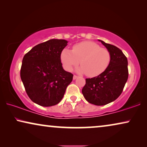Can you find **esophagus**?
I'll list each match as a JSON object with an SVG mask.
<instances>
[{
    "label": "esophagus",
    "mask_w": 147,
    "mask_h": 147,
    "mask_svg": "<svg viewBox=\"0 0 147 147\" xmlns=\"http://www.w3.org/2000/svg\"><path fill=\"white\" fill-rule=\"evenodd\" d=\"M77 78H78V76H77L74 75V76H73V79H74V80H76V79H77Z\"/></svg>",
    "instance_id": "1"
}]
</instances>
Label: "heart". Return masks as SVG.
Listing matches in <instances>:
<instances>
[{"label":"heart","instance_id":"b5f03b06","mask_svg":"<svg viewBox=\"0 0 147 147\" xmlns=\"http://www.w3.org/2000/svg\"><path fill=\"white\" fill-rule=\"evenodd\" d=\"M60 60L67 71H71L80 61L82 66L77 69L78 72L94 78L107 69L110 62V53L108 49L100 47L95 42L85 41L74 45L72 51L68 49L62 50Z\"/></svg>","mask_w":147,"mask_h":147}]
</instances>
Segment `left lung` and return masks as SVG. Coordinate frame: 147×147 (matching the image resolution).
Wrapping results in <instances>:
<instances>
[{"mask_svg":"<svg viewBox=\"0 0 147 147\" xmlns=\"http://www.w3.org/2000/svg\"><path fill=\"white\" fill-rule=\"evenodd\" d=\"M98 41L110 52V64L100 75L86 79L82 92L89 103L104 106L114 101L121 94L128 77V60L119 48Z\"/></svg>","mask_w":147,"mask_h":147,"instance_id":"left-lung-1","label":"left lung"}]
</instances>
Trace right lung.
<instances>
[{
	"label": "right lung",
	"instance_id": "obj_1",
	"mask_svg": "<svg viewBox=\"0 0 147 147\" xmlns=\"http://www.w3.org/2000/svg\"><path fill=\"white\" fill-rule=\"evenodd\" d=\"M68 41L50 39L38 44L24 56L21 78L34 103L48 107L59 103L73 74L62 67L60 55Z\"/></svg>",
	"mask_w": 147,
	"mask_h": 147
}]
</instances>
